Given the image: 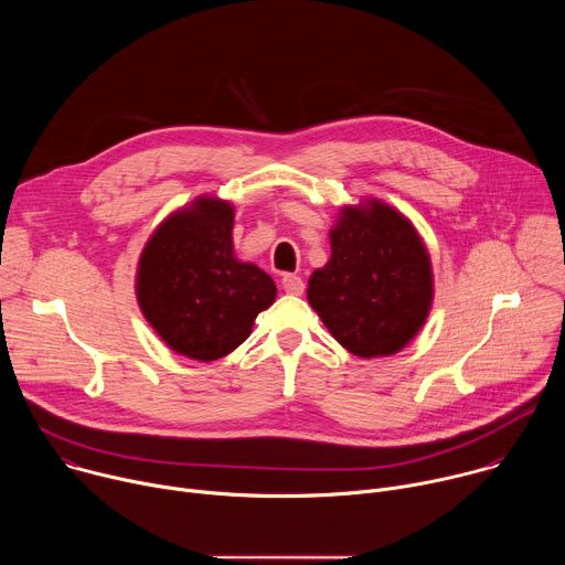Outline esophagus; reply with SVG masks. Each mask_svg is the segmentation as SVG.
<instances>
[{"label":"esophagus","instance_id":"34e87169","mask_svg":"<svg viewBox=\"0 0 565 565\" xmlns=\"http://www.w3.org/2000/svg\"><path fill=\"white\" fill-rule=\"evenodd\" d=\"M281 286H284V290L288 295H303V288H306V284H303V279L299 275H284Z\"/></svg>","mask_w":565,"mask_h":565}]
</instances>
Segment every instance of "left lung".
<instances>
[{
  "label": "left lung",
  "instance_id": "left-lung-1",
  "mask_svg": "<svg viewBox=\"0 0 565 565\" xmlns=\"http://www.w3.org/2000/svg\"><path fill=\"white\" fill-rule=\"evenodd\" d=\"M431 297V262L414 225L380 201L344 207L331 259L308 281L331 335L358 358L393 355L425 324Z\"/></svg>",
  "mask_w": 565,
  "mask_h": 565
}]
</instances>
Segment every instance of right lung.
Here are the masks:
<instances>
[{
    "label": "right lung",
    "instance_id": "obj_1",
    "mask_svg": "<svg viewBox=\"0 0 565 565\" xmlns=\"http://www.w3.org/2000/svg\"><path fill=\"white\" fill-rule=\"evenodd\" d=\"M234 210L199 199L160 223L140 255L136 292L153 331L177 353L212 362L246 342L277 288L232 250Z\"/></svg>",
    "mask_w": 565,
    "mask_h": 565
}]
</instances>
